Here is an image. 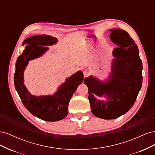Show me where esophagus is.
<instances>
[{"mask_svg":"<svg viewBox=\"0 0 155 155\" xmlns=\"http://www.w3.org/2000/svg\"><path fill=\"white\" fill-rule=\"evenodd\" d=\"M83 75H84V78H87L88 77L89 75H90V73H89L87 70H85V71L83 72Z\"/></svg>","mask_w":155,"mask_h":155,"instance_id":"esophagus-1","label":"esophagus"}]
</instances>
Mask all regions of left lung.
<instances>
[{
    "label": "left lung",
    "mask_w": 155,
    "mask_h": 155,
    "mask_svg": "<svg viewBox=\"0 0 155 155\" xmlns=\"http://www.w3.org/2000/svg\"><path fill=\"white\" fill-rule=\"evenodd\" d=\"M110 39L118 47L112 51L111 73L105 81L90 76L84 79L88 88L92 114L97 118H118L133 107L142 84V62L134 41L126 31L111 29ZM105 97L100 101L97 97Z\"/></svg>",
    "instance_id": "obj_1"
}]
</instances>
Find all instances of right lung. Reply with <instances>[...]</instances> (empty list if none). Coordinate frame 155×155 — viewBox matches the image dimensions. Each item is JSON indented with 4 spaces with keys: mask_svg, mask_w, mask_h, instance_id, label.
Masks as SVG:
<instances>
[{
    "mask_svg": "<svg viewBox=\"0 0 155 155\" xmlns=\"http://www.w3.org/2000/svg\"><path fill=\"white\" fill-rule=\"evenodd\" d=\"M57 42V38L47 35L28 37L22 43V45H27L17 59L14 74V85L23 105L34 116L48 121H59L67 116L69 101L84 78L81 71L77 72L68 78L58 91L50 96H35L28 91L24 84V71L29 61L43 55L48 50V46Z\"/></svg>",
    "mask_w": 155,
    "mask_h": 155,
    "instance_id": "add662e5",
    "label": "right lung"
}]
</instances>
